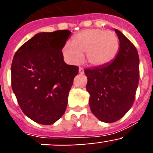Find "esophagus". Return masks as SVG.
<instances>
[{
  "instance_id": "esophagus-1",
  "label": "esophagus",
  "mask_w": 153,
  "mask_h": 153,
  "mask_svg": "<svg viewBox=\"0 0 153 153\" xmlns=\"http://www.w3.org/2000/svg\"><path fill=\"white\" fill-rule=\"evenodd\" d=\"M79 74H83V73H84V70H83V69L82 68V67H79Z\"/></svg>"
}]
</instances>
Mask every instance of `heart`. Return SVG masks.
Wrapping results in <instances>:
<instances>
[{"label": "heart", "instance_id": "obj_1", "mask_svg": "<svg viewBox=\"0 0 153 153\" xmlns=\"http://www.w3.org/2000/svg\"><path fill=\"white\" fill-rule=\"evenodd\" d=\"M120 50L117 33L102 29H88L79 32L65 44L62 54L69 63L77 64L85 53V60L94 67H105L115 60Z\"/></svg>", "mask_w": 153, "mask_h": 153}]
</instances>
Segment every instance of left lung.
Segmentation results:
<instances>
[{
  "label": "left lung",
  "instance_id": "obj_1",
  "mask_svg": "<svg viewBox=\"0 0 153 153\" xmlns=\"http://www.w3.org/2000/svg\"><path fill=\"white\" fill-rule=\"evenodd\" d=\"M117 57L105 67L86 69L90 107L102 122H116L132 107L140 79V58L135 46L120 30Z\"/></svg>",
  "mask_w": 153,
  "mask_h": 153
}]
</instances>
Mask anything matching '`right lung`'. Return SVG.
Instances as JSON below:
<instances>
[{
  "instance_id": "add662e5",
  "label": "right lung",
  "mask_w": 153,
  "mask_h": 153,
  "mask_svg": "<svg viewBox=\"0 0 153 153\" xmlns=\"http://www.w3.org/2000/svg\"><path fill=\"white\" fill-rule=\"evenodd\" d=\"M68 30L42 32L24 43L13 56L11 86L19 106L34 122L51 125L65 113L79 67L67 65L62 49Z\"/></svg>"
}]
</instances>
